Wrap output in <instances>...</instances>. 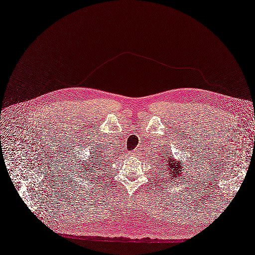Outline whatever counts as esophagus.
Returning <instances> with one entry per match:
<instances>
[{
	"label": "esophagus",
	"instance_id": "1",
	"mask_svg": "<svg viewBox=\"0 0 255 255\" xmlns=\"http://www.w3.org/2000/svg\"><path fill=\"white\" fill-rule=\"evenodd\" d=\"M130 154H132V156H135V155H136V152H135V151H132V152H130Z\"/></svg>",
	"mask_w": 255,
	"mask_h": 255
}]
</instances>
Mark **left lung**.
<instances>
[{
  "instance_id": "1",
  "label": "left lung",
  "mask_w": 255,
  "mask_h": 255,
  "mask_svg": "<svg viewBox=\"0 0 255 255\" xmlns=\"http://www.w3.org/2000/svg\"><path fill=\"white\" fill-rule=\"evenodd\" d=\"M167 156L168 157L164 159V164H165L164 165L165 166L164 170H165L166 174L169 175V177H171L173 181L177 180V176L184 177V174H182L183 169H182V170H180V168H181L180 161H177V163H176L175 159H173L171 156H169V154H167ZM161 166H163V165H161Z\"/></svg>"
}]
</instances>
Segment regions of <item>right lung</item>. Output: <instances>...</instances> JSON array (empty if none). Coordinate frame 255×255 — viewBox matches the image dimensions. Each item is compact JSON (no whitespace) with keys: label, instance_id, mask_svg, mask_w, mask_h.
Returning <instances> with one entry per match:
<instances>
[{"label":"right lung","instance_id":"add662e5","mask_svg":"<svg viewBox=\"0 0 255 255\" xmlns=\"http://www.w3.org/2000/svg\"><path fill=\"white\" fill-rule=\"evenodd\" d=\"M95 153H96V151H95ZM99 155V156L98 157L97 155ZM90 160H91V163H88V164H86V163H84L83 164V169H86V170L88 171V172H92V173H97V169L98 170H100V169H101V167L103 166V159L101 158V154H98V153H96V154H94V155H91V158H90ZM98 172H100V171H98Z\"/></svg>","mask_w":255,"mask_h":255}]
</instances>
